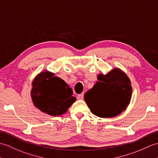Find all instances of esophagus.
Returning a JSON list of instances; mask_svg holds the SVG:
<instances>
[{"instance_id":"34e87169","label":"esophagus","mask_w":158,"mask_h":158,"mask_svg":"<svg viewBox=\"0 0 158 158\" xmlns=\"http://www.w3.org/2000/svg\"><path fill=\"white\" fill-rule=\"evenodd\" d=\"M77 99H78V100H82L84 99V93H81L80 94L78 95V97H77Z\"/></svg>"}]
</instances>
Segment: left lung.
<instances>
[{"label":"left lung","mask_w":158,"mask_h":158,"mask_svg":"<svg viewBox=\"0 0 158 158\" xmlns=\"http://www.w3.org/2000/svg\"><path fill=\"white\" fill-rule=\"evenodd\" d=\"M95 85L85 94V100L93 114L111 118L127 109L132 97L131 81L125 73L114 69L106 75L99 74Z\"/></svg>","instance_id":"1"}]
</instances>
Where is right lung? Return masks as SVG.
Segmentation results:
<instances>
[{
  "label": "right lung",
  "mask_w": 158,
  "mask_h": 158,
  "mask_svg": "<svg viewBox=\"0 0 158 158\" xmlns=\"http://www.w3.org/2000/svg\"><path fill=\"white\" fill-rule=\"evenodd\" d=\"M48 71L41 72L32 82L31 95L35 106L53 116L61 115L76 101L72 90L64 80Z\"/></svg>",
  "instance_id": "add662e5"
}]
</instances>
